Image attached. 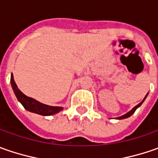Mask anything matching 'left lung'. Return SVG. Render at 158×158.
Returning <instances> with one entry per match:
<instances>
[{
  "label": "left lung",
  "mask_w": 158,
  "mask_h": 158,
  "mask_svg": "<svg viewBox=\"0 0 158 158\" xmlns=\"http://www.w3.org/2000/svg\"><path fill=\"white\" fill-rule=\"evenodd\" d=\"M147 95H148V94H147ZM147 95L145 96V98H143V100L142 101V102H141L140 104H138V105H137L136 106H135V107H134V108H133V109L131 110L130 112H127V113H126V114H124V115H122V116H120V117H118V118H118V119H123V118H128V117H130L131 115H132V114H133L134 112H135V110H136L137 108L141 106V105H142V104H143V101L145 100V98H147Z\"/></svg>",
  "instance_id": "obj_1"
}]
</instances>
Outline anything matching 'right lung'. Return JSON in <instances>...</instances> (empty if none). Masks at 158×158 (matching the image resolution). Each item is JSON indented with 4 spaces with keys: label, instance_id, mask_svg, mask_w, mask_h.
Masks as SVG:
<instances>
[{
    "label": "right lung",
    "instance_id": "add662e5",
    "mask_svg": "<svg viewBox=\"0 0 158 158\" xmlns=\"http://www.w3.org/2000/svg\"><path fill=\"white\" fill-rule=\"evenodd\" d=\"M10 82H11V86L14 90L15 97L17 98V100L21 103L23 106L31 112H34L40 115H43V116H49V115H52L55 114L57 112H60L63 107L60 106H50L42 104L39 101L35 100L31 98H29L26 95H24L19 89L17 88L16 84H15V81H14V77L13 75H11V78H10Z\"/></svg>",
    "mask_w": 158,
    "mask_h": 158
}]
</instances>
